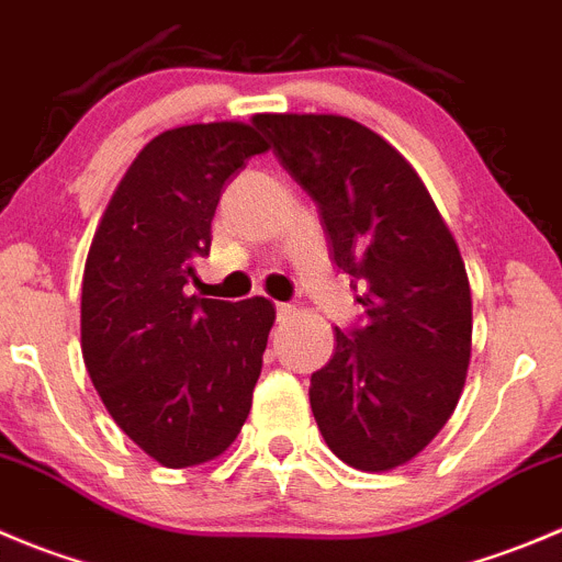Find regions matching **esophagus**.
Wrapping results in <instances>:
<instances>
[{
	"label": "esophagus",
	"mask_w": 562,
	"mask_h": 562,
	"mask_svg": "<svg viewBox=\"0 0 562 562\" xmlns=\"http://www.w3.org/2000/svg\"><path fill=\"white\" fill-rule=\"evenodd\" d=\"M276 314L278 323H284V319L295 317V306H292V303H276Z\"/></svg>",
	"instance_id": "obj_1"
}]
</instances>
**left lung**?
I'll return each mask as SVG.
<instances>
[{"instance_id": "8db88e82", "label": "left lung", "mask_w": 562, "mask_h": 562, "mask_svg": "<svg viewBox=\"0 0 562 562\" xmlns=\"http://www.w3.org/2000/svg\"><path fill=\"white\" fill-rule=\"evenodd\" d=\"M254 124L317 204L330 259L367 312L361 328H336L334 358L312 375L319 432L347 467H403L467 383L472 292L456 237L408 159L352 117L261 112Z\"/></svg>"}]
</instances>
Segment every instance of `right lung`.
<instances>
[{"label": "right lung", "instance_id": "right-lung-1", "mask_svg": "<svg viewBox=\"0 0 562 562\" xmlns=\"http://www.w3.org/2000/svg\"><path fill=\"white\" fill-rule=\"evenodd\" d=\"M243 121L190 124L143 146L112 192L82 276V358L115 425L184 469L223 456L250 414L276 308L187 295L210 256L223 184L267 151Z\"/></svg>", "mask_w": 562, "mask_h": 562}]
</instances>
